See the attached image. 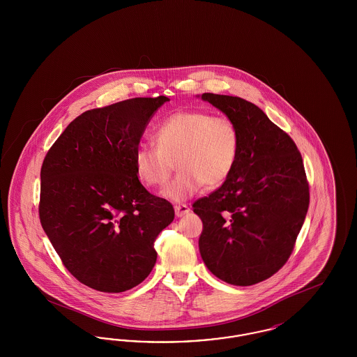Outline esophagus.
Listing matches in <instances>:
<instances>
[{"label": "esophagus", "mask_w": 357, "mask_h": 357, "mask_svg": "<svg viewBox=\"0 0 357 357\" xmlns=\"http://www.w3.org/2000/svg\"><path fill=\"white\" fill-rule=\"evenodd\" d=\"M174 210H175L176 217H185L190 213V207L187 204H175Z\"/></svg>", "instance_id": "obj_1"}]
</instances>
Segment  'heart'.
<instances>
[{"instance_id":"obj_1","label":"heart","mask_w":357,"mask_h":357,"mask_svg":"<svg viewBox=\"0 0 357 357\" xmlns=\"http://www.w3.org/2000/svg\"><path fill=\"white\" fill-rule=\"evenodd\" d=\"M153 140L156 146L136 149V175L146 186H163L175 162L179 172L162 191L172 202L186 201L204 185L221 186L237 165L241 144L234 120L204 109L171 115L155 130Z\"/></svg>"}]
</instances>
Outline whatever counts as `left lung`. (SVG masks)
Here are the masks:
<instances>
[{
    "label": "left lung",
    "mask_w": 357,
    "mask_h": 357,
    "mask_svg": "<svg viewBox=\"0 0 357 357\" xmlns=\"http://www.w3.org/2000/svg\"><path fill=\"white\" fill-rule=\"evenodd\" d=\"M202 99L234 120L241 144L230 176L192 204L204 222L199 252L222 281L255 285L287 264L305 221L303 158L291 137L253 102L215 93Z\"/></svg>",
    "instance_id": "left-lung-1"
}]
</instances>
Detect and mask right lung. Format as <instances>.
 I'll return each instance as SVG.
<instances>
[{"instance_id": "obj_1", "label": "right lung", "mask_w": 357, "mask_h": 357, "mask_svg": "<svg viewBox=\"0 0 357 357\" xmlns=\"http://www.w3.org/2000/svg\"><path fill=\"white\" fill-rule=\"evenodd\" d=\"M169 100L134 98L85 111L45 155L40 222L64 266L89 288L126 291L153 271V242L175 213L140 183L134 155Z\"/></svg>"}]
</instances>
